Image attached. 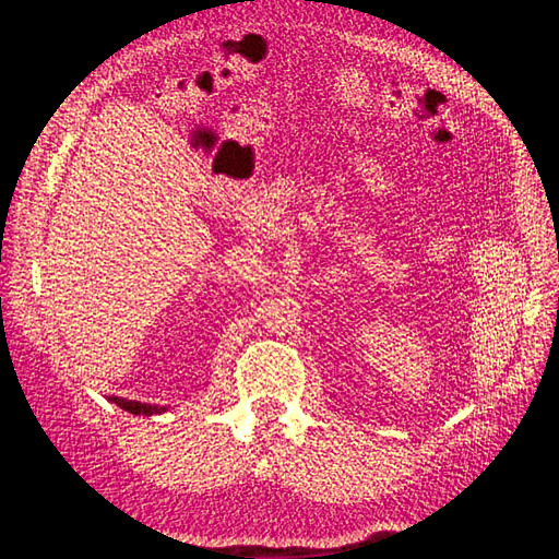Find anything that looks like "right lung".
I'll use <instances>...</instances> for the list:
<instances>
[{
	"mask_svg": "<svg viewBox=\"0 0 559 559\" xmlns=\"http://www.w3.org/2000/svg\"><path fill=\"white\" fill-rule=\"evenodd\" d=\"M112 403H117L122 411L134 413V415H153V413H163L165 406H151V403H141V401H129L120 396H108Z\"/></svg>",
	"mask_w": 559,
	"mask_h": 559,
	"instance_id": "right-lung-1",
	"label": "right lung"
}]
</instances>
